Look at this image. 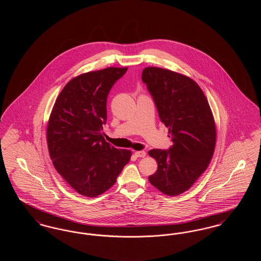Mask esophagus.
I'll return each instance as SVG.
<instances>
[{
  "label": "esophagus",
  "mask_w": 261,
  "mask_h": 261,
  "mask_svg": "<svg viewBox=\"0 0 261 261\" xmlns=\"http://www.w3.org/2000/svg\"><path fill=\"white\" fill-rule=\"evenodd\" d=\"M135 155H136L137 158H145L146 156V151H144V150L135 151Z\"/></svg>",
  "instance_id": "34e87169"
}]
</instances>
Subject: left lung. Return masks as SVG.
Listing matches in <instances>:
<instances>
[{"label": "left lung", "mask_w": 261, "mask_h": 261, "mask_svg": "<svg viewBox=\"0 0 261 261\" xmlns=\"http://www.w3.org/2000/svg\"><path fill=\"white\" fill-rule=\"evenodd\" d=\"M142 80L173 142L168 150H149L158 162L149 183L167 196H178L208 167L216 144L214 117L202 90L186 75L149 66L144 68Z\"/></svg>", "instance_id": "1"}]
</instances>
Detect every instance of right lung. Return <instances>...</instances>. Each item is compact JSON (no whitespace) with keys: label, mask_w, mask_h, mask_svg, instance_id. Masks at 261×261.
Wrapping results in <instances>:
<instances>
[{"label":"right lung","mask_w":261,"mask_h":261,"mask_svg":"<svg viewBox=\"0 0 261 261\" xmlns=\"http://www.w3.org/2000/svg\"><path fill=\"white\" fill-rule=\"evenodd\" d=\"M127 67H107L72 78L56 99L47 126L50 160L75 191L95 198L112 188L130 161L129 149L105 140L107 99Z\"/></svg>","instance_id":"obj_1"}]
</instances>
